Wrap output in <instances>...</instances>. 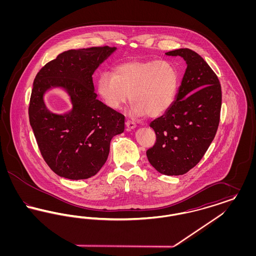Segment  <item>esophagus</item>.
Listing matches in <instances>:
<instances>
[{
	"mask_svg": "<svg viewBox=\"0 0 256 256\" xmlns=\"http://www.w3.org/2000/svg\"><path fill=\"white\" fill-rule=\"evenodd\" d=\"M126 126L128 130H134V128H136V124L132 122V121H126Z\"/></svg>",
	"mask_w": 256,
	"mask_h": 256,
	"instance_id": "1",
	"label": "esophagus"
}]
</instances>
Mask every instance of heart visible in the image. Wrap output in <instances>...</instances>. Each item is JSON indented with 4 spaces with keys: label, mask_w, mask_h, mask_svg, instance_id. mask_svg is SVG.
<instances>
[{
    "label": "heart",
    "mask_w": 256,
    "mask_h": 256,
    "mask_svg": "<svg viewBox=\"0 0 256 256\" xmlns=\"http://www.w3.org/2000/svg\"><path fill=\"white\" fill-rule=\"evenodd\" d=\"M180 86L178 70L167 61H130L117 66L113 74H100L98 95L113 110L132 98L137 116L156 118L172 106Z\"/></svg>",
    "instance_id": "1"
}]
</instances>
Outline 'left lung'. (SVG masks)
<instances>
[{
	"label": "left lung",
	"instance_id": "8db88e82",
	"mask_svg": "<svg viewBox=\"0 0 256 256\" xmlns=\"http://www.w3.org/2000/svg\"><path fill=\"white\" fill-rule=\"evenodd\" d=\"M166 54L182 56L187 68L172 106L150 124L156 142L146 150V158L160 174L180 176L200 161L216 135L222 89L216 74L194 50Z\"/></svg>",
	"mask_w": 256,
	"mask_h": 256
}]
</instances>
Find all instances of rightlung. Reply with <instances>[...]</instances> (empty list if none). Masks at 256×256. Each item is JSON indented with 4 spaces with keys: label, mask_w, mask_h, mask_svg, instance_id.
I'll use <instances>...</instances> for the list:
<instances>
[{
    "label": "right lung",
    "mask_w": 256,
    "mask_h": 256,
    "mask_svg": "<svg viewBox=\"0 0 256 256\" xmlns=\"http://www.w3.org/2000/svg\"><path fill=\"white\" fill-rule=\"evenodd\" d=\"M92 47L63 52L37 73L28 106L30 124L40 152L60 176L78 180L95 176L106 163L110 141L124 130V116L97 100L92 74L115 52ZM61 88L74 108L64 114L50 112L44 94Z\"/></svg>",
    "instance_id": "1"
}]
</instances>
